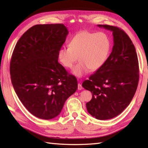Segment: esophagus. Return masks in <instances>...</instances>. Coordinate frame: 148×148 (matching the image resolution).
Wrapping results in <instances>:
<instances>
[{
  "label": "esophagus",
  "instance_id": "34e87169",
  "mask_svg": "<svg viewBox=\"0 0 148 148\" xmlns=\"http://www.w3.org/2000/svg\"><path fill=\"white\" fill-rule=\"evenodd\" d=\"M77 89L79 90H82L83 89V86H82V85H81V84H78V86H77Z\"/></svg>",
  "mask_w": 148,
  "mask_h": 148
}]
</instances>
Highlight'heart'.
<instances>
[{
  "label": "heart",
  "instance_id": "obj_1",
  "mask_svg": "<svg viewBox=\"0 0 148 148\" xmlns=\"http://www.w3.org/2000/svg\"><path fill=\"white\" fill-rule=\"evenodd\" d=\"M111 49V42L104 32L81 31L75 35L69 46L59 49L58 58L64 67L71 69L78 59L80 62L72 69L75 76L81 77L90 69L97 71L104 65Z\"/></svg>",
  "mask_w": 148,
  "mask_h": 148
}]
</instances>
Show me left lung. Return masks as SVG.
I'll list each match as a JSON object with an SVG mask.
<instances>
[{
	"label": "left lung",
	"instance_id": "left-lung-1",
	"mask_svg": "<svg viewBox=\"0 0 148 148\" xmlns=\"http://www.w3.org/2000/svg\"><path fill=\"white\" fill-rule=\"evenodd\" d=\"M112 32L114 46L106 62L82 84L92 99L87 111L95 118L105 120L116 117L129 105L139 83V62L130 37L117 27L98 25Z\"/></svg>",
	"mask_w": 148,
	"mask_h": 148
}]
</instances>
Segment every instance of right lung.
<instances>
[{"instance_id":"right-lung-1","label":"right lung","mask_w":148,"mask_h":148,"mask_svg":"<svg viewBox=\"0 0 148 148\" xmlns=\"http://www.w3.org/2000/svg\"><path fill=\"white\" fill-rule=\"evenodd\" d=\"M69 31L64 24L36 25L15 46L10 62L12 86L31 114L43 119L56 117L77 89L76 78L58 62V52Z\"/></svg>"}]
</instances>
